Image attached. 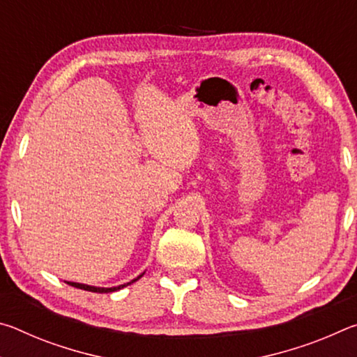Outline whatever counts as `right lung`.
<instances>
[{
	"mask_svg": "<svg viewBox=\"0 0 357 357\" xmlns=\"http://www.w3.org/2000/svg\"><path fill=\"white\" fill-rule=\"evenodd\" d=\"M143 275V274H142ZM142 275H138L137 279H134V280H130L129 283H124V285H118V287H112V288H100V287H91V285H84V283H77V282H66L68 283V285H70V287H75V288H80V289H84V291H91V293H112V291H118V289H121V288H124V287H128V285H130V283H134V282H137L138 279H140Z\"/></svg>",
	"mask_w": 357,
	"mask_h": 357,
	"instance_id": "1",
	"label": "right lung"
}]
</instances>
